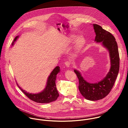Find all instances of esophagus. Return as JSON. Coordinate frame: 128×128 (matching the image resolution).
I'll list each match as a JSON object with an SVG mask.
<instances>
[{"instance_id":"1","label":"esophagus","mask_w":128,"mask_h":128,"mask_svg":"<svg viewBox=\"0 0 128 128\" xmlns=\"http://www.w3.org/2000/svg\"><path fill=\"white\" fill-rule=\"evenodd\" d=\"M70 62L69 61H66L65 63V66L67 67H69L70 66Z\"/></svg>"}]
</instances>
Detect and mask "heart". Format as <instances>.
<instances>
[{
  "label": "heart",
  "instance_id": "heart-1",
  "mask_svg": "<svg viewBox=\"0 0 128 128\" xmlns=\"http://www.w3.org/2000/svg\"><path fill=\"white\" fill-rule=\"evenodd\" d=\"M77 35L71 34L67 38V41L69 43H72L76 39ZM85 44V39L83 36H79L77 38L75 42V50L76 52L79 51L84 46Z\"/></svg>",
  "mask_w": 128,
  "mask_h": 128
}]
</instances>
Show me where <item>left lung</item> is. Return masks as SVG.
<instances>
[{
  "mask_svg": "<svg viewBox=\"0 0 128 128\" xmlns=\"http://www.w3.org/2000/svg\"><path fill=\"white\" fill-rule=\"evenodd\" d=\"M96 37L95 41L101 42L109 51L111 68L106 76L96 83L87 82L81 73L74 70L79 79V90L82 95L90 101H97L105 97L110 92L118 76L120 68V58L118 45L114 36L98 24H93Z\"/></svg>",
  "mask_w": 128,
  "mask_h": 128,
  "instance_id": "1",
  "label": "left lung"
}]
</instances>
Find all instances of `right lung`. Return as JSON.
<instances>
[{
    "instance_id": "right-lung-1",
    "label": "right lung",
    "mask_w": 128,
    "mask_h": 128,
    "mask_svg": "<svg viewBox=\"0 0 128 128\" xmlns=\"http://www.w3.org/2000/svg\"><path fill=\"white\" fill-rule=\"evenodd\" d=\"M18 37V36H17L14 38L12 43V46ZM60 71V67L59 66H56L53 69L48 77L45 88L39 93L32 94L27 93L19 87L17 83V85L29 99L35 102L39 103H49L55 101L59 97V93L56 87L55 81L56 79V75L59 73Z\"/></svg>"
}]
</instances>
